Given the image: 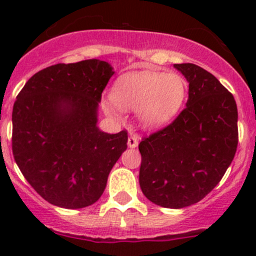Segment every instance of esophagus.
Listing matches in <instances>:
<instances>
[{"label": "esophagus", "instance_id": "esophagus-1", "mask_svg": "<svg viewBox=\"0 0 256 256\" xmlns=\"http://www.w3.org/2000/svg\"><path fill=\"white\" fill-rule=\"evenodd\" d=\"M128 147H136L138 144V136H135V135H131L130 138H128Z\"/></svg>", "mask_w": 256, "mask_h": 256}]
</instances>
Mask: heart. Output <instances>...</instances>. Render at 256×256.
<instances>
[{"label": "heart", "instance_id": "obj_1", "mask_svg": "<svg viewBox=\"0 0 256 256\" xmlns=\"http://www.w3.org/2000/svg\"><path fill=\"white\" fill-rule=\"evenodd\" d=\"M188 85L178 74L160 72H132L115 82L112 99L122 110H138L141 125L147 128H160L180 112L187 96ZM110 115H116L112 102H105Z\"/></svg>", "mask_w": 256, "mask_h": 256}]
</instances>
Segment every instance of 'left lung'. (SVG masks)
<instances>
[{"instance_id": "1", "label": "left lung", "mask_w": 256, "mask_h": 256, "mask_svg": "<svg viewBox=\"0 0 256 256\" xmlns=\"http://www.w3.org/2000/svg\"><path fill=\"white\" fill-rule=\"evenodd\" d=\"M174 68L190 82L187 105L142 138L138 182L152 203L178 209L200 202L223 178L238 147V109L213 74L192 63Z\"/></svg>"}]
</instances>
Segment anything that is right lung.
Returning a JSON list of instances; mask_svg holds the SVG:
<instances>
[{"label":"right lung","mask_w":256,"mask_h":256,"mask_svg":"<svg viewBox=\"0 0 256 256\" xmlns=\"http://www.w3.org/2000/svg\"><path fill=\"white\" fill-rule=\"evenodd\" d=\"M109 63L88 59L42 69L14 105L12 152L33 190L66 209L102 197L110 171L128 147V131L98 128V105L112 76Z\"/></svg>","instance_id":"obj_1"}]
</instances>
